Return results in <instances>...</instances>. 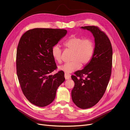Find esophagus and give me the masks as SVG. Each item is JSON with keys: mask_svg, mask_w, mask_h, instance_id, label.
Returning <instances> with one entry per match:
<instances>
[{"mask_svg": "<svg viewBox=\"0 0 130 130\" xmlns=\"http://www.w3.org/2000/svg\"><path fill=\"white\" fill-rule=\"evenodd\" d=\"M64 76H65V78L66 80H68L71 78V75L68 73H65Z\"/></svg>", "mask_w": 130, "mask_h": 130, "instance_id": "esophagus-1", "label": "esophagus"}]
</instances>
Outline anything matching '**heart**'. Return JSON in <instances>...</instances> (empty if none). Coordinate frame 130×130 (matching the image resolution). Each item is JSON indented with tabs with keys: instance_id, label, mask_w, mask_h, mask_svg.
<instances>
[{
	"instance_id": "b5f03b06",
	"label": "heart",
	"mask_w": 130,
	"mask_h": 130,
	"mask_svg": "<svg viewBox=\"0 0 130 130\" xmlns=\"http://www.w3.org/2000/svg\"><path fill=\"white\" fill-rule=\"evenodd\" d=\"M63 45L65 49L72 51L71 60L59 67V69L65 72L71 73L78 70L81 65L87 64L93 56L95 46L90 40H84L82 38L73 36L65 41ZM62 49L58 45H54L51 49V55L54 60L58 63L62 62Z\"/></svg>"
}]
</instances>
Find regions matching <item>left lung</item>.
Listing matches in <instances>:
<instances>
[{
    "label": "left lung",
    "instance_id": "1",
    "mask_svg": "<svg viewBox=\"0 0 130 130\" xmlns=\"http://www.w3.org/2000/svg\"><path fill=\"white\" fill-rule=\"evenodd\" d=\"M80 28L90 31L95 39L93 56L82 70L71 76L75 86L72 100L78 107L86 109L96 105L103 97L112 72L113 50L107 35L96 26ZM85 75V78L82 77Z\"/></svg>",
    "mask_w": 130,
    "mask_h": 130
}]
</instances>
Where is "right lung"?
<instances>
[{
    "mask_svg": "<svg viewBox=\"0 0 130 130\" xmlns=\"http://www.w3.org/2000/svg\"><path fill=\"white\" fill-rule=\"evenodd\" d=\"M65 29L35 28L21 37L16 52L18 80L25 96L40 107L51 103L58 87L65 81L64 73H50L57 68L52 47L66 35Z\"/></svg>",
    "mask_w": 130,
    "mask_h": 130,
    "instance_id": "add662e5",
    "label": "right lung"
}]
</instances>
